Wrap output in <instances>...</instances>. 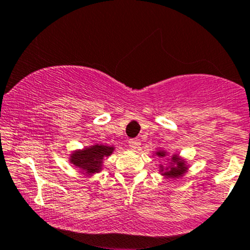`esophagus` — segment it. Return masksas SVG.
Masks as SVG:
<instances>
[{
    "label": "esophagus",
    "mask_w": 250,
    "mask_h": 250,
    "mask_svg": "<svg viewBox=\"0 0 250 250\" xmlns=\"http://www.w3.org/2000/svg\"><path fill=\"white\" fill-rule=\"evenodd\" d=\"M128 146H130V148L132 149V150H138V148H140L141 146V142L140 140H137V138H136V140H130L128 141Z\"/></svg>",
    "instance_id": "obj_1"
}]
</instances>
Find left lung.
I'll return each mask as SVG.
<instances>
[{
  "mask_svg": "<svg viewBox=\"0 0 250 250\" xmlns=\"http://www.w3.org/2000/svg\"><path fill=\"white\" fill-rule=\"evenodd\" d=\"M156 155L160 156V158H164V156L166 155V153H165V151H158ZM172 163L176 164V166H171L169 168H166L167 171L165 172L164 174L167 177H171V178H174V177H181L185 172V169H187L184 166V163L181 161V159H179L177 155L172 156ZM161 171H163V169H161Z\"/></svg>",
  "mask_w": 250,
  "mask_h": 250,
  "instance_id": "1",
  "label": "left lung"
}]
</instances>
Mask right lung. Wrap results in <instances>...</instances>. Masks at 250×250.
<instances>
[{
	"label": "right lung",
	"mask_w": 250,
	"mask_h": 250,
	"mask_svg": "<svg viewBox=\"0 0 250 250\" xmlns=\"http://www.w3.org/2000/svg\"><path fill=\"white\" fill-rule=\"evenodd\" d=\"M113 149H114L113 146L95 144L90 148L72 154L71 163L78 168L86 171V173H95L101 169L102 160L104 156H109L112 154Z\"/></svg>",
	"instance_id": "add662e5"
}]
</instances>
